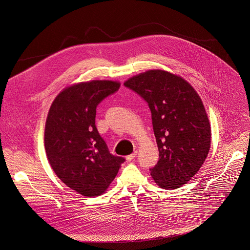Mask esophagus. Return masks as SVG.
<instances>
[{
    "label": "esophagus",
    "instance_id": "obj_1",
    "mask_svg": "<svg viewBox=\"0 0 250 250\" xmlns=\"http://www.w3.org/2000/svg\"><path fill=\"white\" fill-rule=\"evenodd\" d=\"M136 155H137V151H135V152H133V153L127 155V156H126V160H127V161H132V160L136 157Z\"/></svg>",
    "mask_w": 250,
    "mask_h": 250
}]
</instances>
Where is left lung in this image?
<instances>
[{"label": "left lung", "mask_w": 250, "mask_h": 250, "mask_svg": "<svg viewBox=\"0 0 250 250\" xmlns=\"http://www.w3.org/2000/svg\"><path fill=\"white\" fill-rule=\"evenodd\" d=\"M147 104L159 160L151 167L154 181L164 189L187 183L205 161L211 128L202 102L185 80L151 70L125 83Z\"/></svg>", "instance_id": "8db88e82"}]
</instances>
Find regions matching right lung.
<instances>
[{"instance_id":"1","label":"right lung","mask_w":250,"mask_h":250,"mask_svg":"<svg viewBox=\"0 0 250 250\" xmlns=\"http://www.w3.org/2000/svg\"><path fill=\"white\" fill-rule=\"evenodd\" d=\"M119 88L110 81L75 84L59 93L48 114V160L61 181L84 196L104 193L125 161L110 153L95 124L98 105Z\"/></svg>"}]
</instances>
